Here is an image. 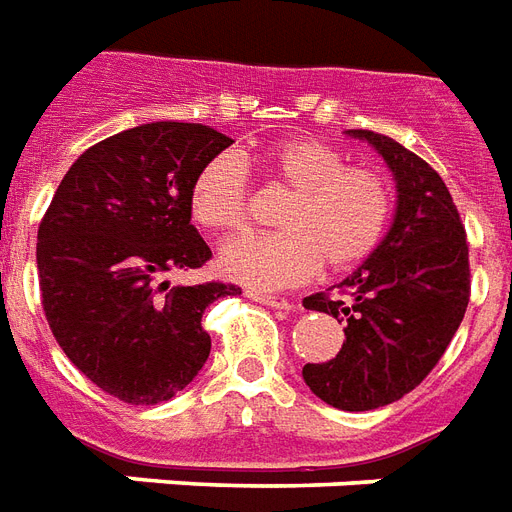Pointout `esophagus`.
I'll return each mask as SVG.
<instances>
[{"label": "esophagus", "mask_w": 512, "mask_h": 512, "mask_svg": "<svg viewBox=\"0 0 512 512\" xmlns=\"http://www.w3.org/2000/svg\"><path fill=\"white\" fill-rule=\"evenodd\" d=\"M246 298H252V301H257V304L263 306H271V309H293V304L287 301V298H282V295H271V293H257V290H246Z\"/></svg>", "instance_id": "esophagus-1"}]
</instances>
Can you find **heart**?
<instances>
[{
	"instance_id": "1",
	"label": "heart",
	"mask_w": 512,
	"mask_h": 512,
	"mask_svg": "<svg viewBox=\"0 0 512 512\" xmlns=\"http://www.w3.org/2000/svg\"><path fill=\"white\" fill-rule=\"evenodd\" d=\"M252 165L290 192L276 236L241 238L219 252V271L255 290L301 285L320 271H347L372 255L393 217V187L372 165L317 138L276 140L252 154ZM192 219L217 236H236L249 219L244 165L219 154L203 165L189 192Z\"/></svg>"
}]
</instances>
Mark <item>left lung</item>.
Segmentation results:
<instances>
[{
  "mask_svg": "<svg viewBox=\"0 0 512 512\" xmlns=\"http://www.w3.org/2000/svg\"><path fill=\"white\" fill-rule=\"evenodd\" d=\"M372 143L396 181V214L380 246L333 293L306 309L344 323L336 358L306 363L309 391L336 410L366 412L407 396L448 350L469 304V246L445 181L388 135L347 130Z\"/></svg>",
  "mask_w": 512,
  "mask_h": 512,
  "instance_id": "1",
  "label": "left lung"
}]
</instances>
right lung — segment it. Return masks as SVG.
<instances>
[{
  "label": "right lung",
  "instance_id": "obj_1",
  "mask_svg": "<svg viewBox=\"0 0 512 512\" xmlns=\"http://www.w3.org/2000/svg\"><path fill=\"white\" fill-rule=\"evenodd\" d=\"M233 140L206 124L151 121L100 140L64 173L37 230L45 320L64 355L127 404H160L211 352L203 312L236 285L170 287L211 249L189 192Z\"/></svg>",
  "mask_w": 512,
  "mask_h": 512
}]
</instances>
